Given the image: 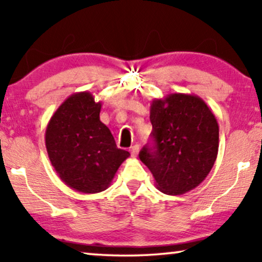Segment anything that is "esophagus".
I'll return each instance as SVG.
<instances>
[{"label": "esophagus", "mask_w": 262, "mask_h": 262, "mask_svg": "<svg viewBox=\"0 0 262 262\" xmlns=\"http://www.w3.org/2000/svg\"><path fill=\"white\" fill-rule=\"evenodd\" d=\"M130 152H131V156H132V157L137 156L138 152H139V145H138V144L132 145L131 148H130Z\"/></svg>", "instance_id": "obj_1"}]
</instances>
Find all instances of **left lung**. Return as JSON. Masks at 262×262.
I'll return each mask as SVG.
<instances>
[{
	"instance_id": "left-lung-1",
	"label": "left lung",
	"mask_w": 262,
	"mask_h": 262,
	"mask_svg": "<svg viewBox=\"0 0 262 262\" xmlns=\"http://www.w3.org/2000/svg\"><path fill=\"white\" fill-rule=\"evenodd\" d=\"M154 146L139 159L151 171L157 189L179 195L205 180L217 159L220 127L198 95L173 93L154 99L150 106Z\"/></svg>"
}]
</instances>
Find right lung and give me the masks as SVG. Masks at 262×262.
Returning <instances> with one entry per match:
<instances>
[{"instance_id": "right-lung-1", "label": "right lung", "mask_w": 262, "mask_h": 262, "mask_svg": "<svg viewBox=\"0 0 262 262\" xmlns=\"http://www.w3.org/2000/svg\"><path fill=\"white\" fill-rule=\"evenodd\" d=\"M100 111L101 101L92 93H74L53 113L45 132L49 159L60 180L87 194L105 191L130 156L117 148Z\"/></svg>"}]
</instances>
